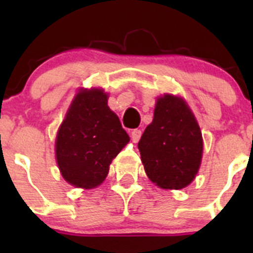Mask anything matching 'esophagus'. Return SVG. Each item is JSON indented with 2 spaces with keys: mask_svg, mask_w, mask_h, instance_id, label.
Instances as JSON below:
<instances>
[{
  "mask_svg": "<svg viewBox=\"0 0 253 253\" xmlns=\"http://www.w3.org/2000/svg\"><path fill=\"white\" fill-rule=\"evenodd\" d=\"M141 136H142V131L141 129H133V131L131 132V138H132V141H133L134 143H137L139 141V138H141Z\"/></svg>",
  "mask_w": 253,
  "mask_h": 253,
  "instance_id": "34e87169",
  "label": "esophagus"
}]
</instances>
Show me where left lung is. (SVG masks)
<instances>
[{"label": "left lung", "mask_w": 253, "mask_h": 253, "mask_svg": "<svg viewBox=\"0 0 253 253\" xmlns=\"http://www.w3.org/2000/svg\"><path fill=\"white\" fill-rule=\"evenodd\" d=\"M148 177L162 188L180 190L192 182L202 159L200 126L183 99L157 100L154 119L138 142Z\"/></svg>", "instance_id": "1"}]
</instances>
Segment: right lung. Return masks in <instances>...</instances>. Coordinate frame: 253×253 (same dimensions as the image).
Returning a JSON list of instances; mask_svg holds the SVG:
<instances>
[{
    "instance_id": "add662e5",
    "label": "right lung",
    "mask_w": 253,
    "mask_h": 253,
    "mask_svg": "<svg viewBox=\"0 0 253 253\" xmlns=\"http://www.w3.org/2000/svg\"><path fill=\"white\" fill-rule=\"evenodd\" d=\"M129 141L101 89L76 95L56 137V159L71 185L94 188L105 180L112 159Z\"/></svg>"
}]
</instances>
